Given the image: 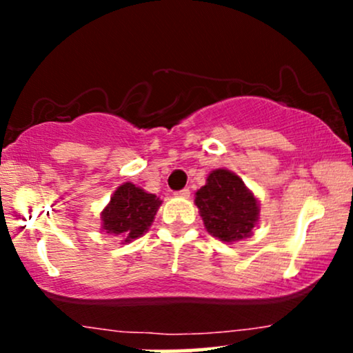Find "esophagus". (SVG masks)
<instances>
[{"label":"esophagus","mask_w":353,"mask_h":353,"mask_svg":"<svg viewBox=\"0 0 353 353\" xmlns=\"http://www.w3.org/2000/svg\"><path fill=\"white\" fill-rule=\"evenodd\" d=\"M177 196H181V197H189V194H190V190H189V188H184V189H181V190H177Z\"/></svg>","instance_id":"34e87169"}]
</instances>
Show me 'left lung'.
<instances>
[{
	"instance_id": "8db88e82",
	"label": "left lung",
	"mask_w": 353,
	"mask_h": 353,
	"mask_svg": "<svg viewBox=\"0 0 353 353\" xmlns=\"http://www.w3.org/2000/svg\"><path fill=\"white\" fill-rule=\"evenodd\" d=\"M196 205L205 229L224 242L250 236L259 219L255 197L236 174L216 169L209 174L208 184L196 192Z\"/></svg>"
}]
</instances>
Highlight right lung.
<instances>
[{"label": "right lung", "mask_w": 353, "mask_h": 353, "mask_svg": "<svg viewBox=\"0 0 353 353\" xmlns=\"http://www.w3.org/2000/svg\"><path fill=\"white\" fill-rule=\"evenodd\" d=\"M159 205L161 201L154 194L125 182L117 188L109 205L103 210V229L124 242L132 241L149 229Z\"/></svg>", "instance_id": "obj_1"}]
</instances>
